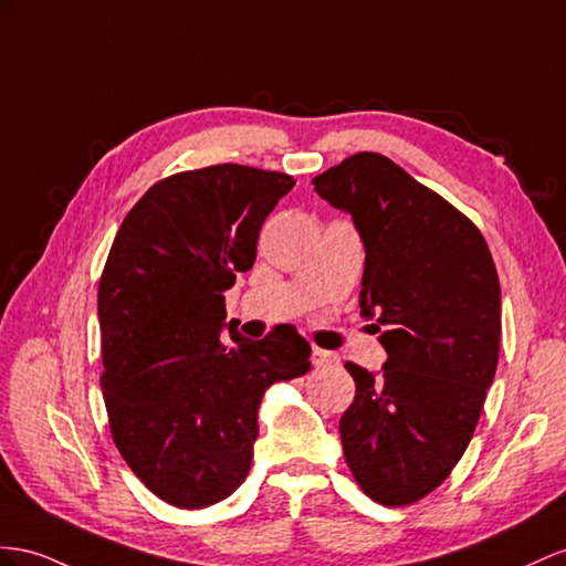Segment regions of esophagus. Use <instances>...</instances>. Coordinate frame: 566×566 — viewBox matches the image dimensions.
Instances as JSON below:
<instances>
[{
    "instance_id": "34e87169",
    "label": "esophagus",
    "mask_w": 566,
    "mask_h": 566,
    "mask_svg": "<svg viewBox=\"0 0 566 566\" xmlns=\"http://www.w3.org/2000/svg\"><path fill=\"white\" fill-rule=\"evenodd\" d=\"M339 358L329 352L323 349H313V366L315 368H329V366H337Z\"/></svg>"
}]
</instances>
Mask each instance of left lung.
<instances>
[{
  "instance_id": "obj_1",
  "label": "left lung",
  "mask_w": 566,
  "mask_h": 566,
  "mask_svg": "<svg viewBox=\"0 0 566 566\" xmlns=\"http://www.w3.org/2000/svg\"><path fill=\"white\" fill-rule=\"evenodd\" d=\"M366 245L360 313L378 315L380 375L344 364L356 397L344 459L375 502L403 506L452 473L473 438L500 354V280L467 214L380 153L313 179Z\"/></svg>"
}]
</instances>
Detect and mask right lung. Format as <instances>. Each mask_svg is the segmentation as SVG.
I'll return each mask as SVG.
<instances>
[{
  "label": "right lung",
  "instance_id": "right-lung-1",
  "mask_svg": "<svg viewBox=\"0 0 566 566\" xmlns=\"http://www.w3.org/2000/svg\"><path fill=\"white\" fill-rule=\"evenodd\" d=\"M294 184L243 165L171 174L128 210L99 277L112 440L143 485L181 510L245 481L265 389L311 370L294 327L222 339L224 292L253 268L260 227Z\"/></svg>",
  "mask_w": 566,
  "mask_h": 566
}]
</instances>
